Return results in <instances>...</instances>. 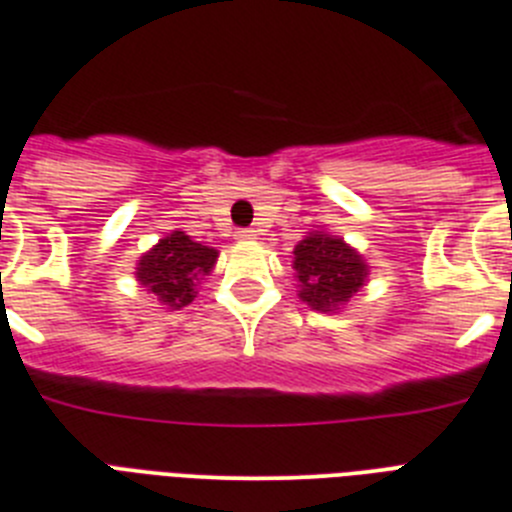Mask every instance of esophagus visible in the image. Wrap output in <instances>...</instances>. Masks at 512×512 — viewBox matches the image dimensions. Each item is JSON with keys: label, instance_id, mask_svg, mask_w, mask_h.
Instances as JSON below:
<instances>
[{"label": "esophagus", "instance_id": "esophagus-1", "mask_svg": "<svg viewBox=\"0 0 512 512\" xmlns=\"http://www.w3.org/2000/svg\"><path fill=\"white\" fill-rule=\"evenodd\" d=\"M234 239H239V242H252V239H257L255 229H239L237 234H234Z\"/></svg>", "mask_w": 512, "mask_h": 512}]
</instances>
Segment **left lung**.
Masks as SVG:
<instances>
[{"mask_svg":"<svg viewBox=\"0 0 512 512\" xmlns=\"http://www.w3.org/2000/svg\"><path fill=\"white\" fill-rule=\"evenodd\" d=\"M298 298L311 311L339 313L370 280V265L344 237L313 229L293 250Z\"/></svg>","mask_w":512,"mask_h":512,"instance_id":"1","label":"left lung"}]
</instances>
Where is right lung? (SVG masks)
Returning <instances> with one entry per match:
<instances>
[{
	"label": "right lung",
	"instance_id": "1",
	"mask_svg": "<svg viewBox=\"0 0 512 512\" xmlns=\"http://www.w3.org/2000/svg\"><path fill=\"white\" fill-rule=\"evenodd\" d=\"M216 257L219 250L193 242L186 232L176 229L137 260L135 278L163 306L178 311L196 298V288L214 270Z\"/></svg>",
	"mask_w": 512,
	"mask_h": 512
}]
</instances>
